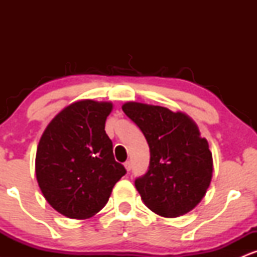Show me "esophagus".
<instances>
[{
	"mask_svg": "<svg viewBox=\"0 0 257 257\" xmlns=\"http://www.w3.org/2000/svg\"><path fill=\"white\" fill-rule=\"evenodd\" d=\"M124 167H125V169L128 170V172H131V169H132V163H131V161H126L125 163H124Z\"/></svg>",
	"mask_w": 257,
	"mask_h": 257,
	"instance_id": "1",
	"label": "esophagus"
}]
</instances>
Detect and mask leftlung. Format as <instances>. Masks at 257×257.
Wrapping results in <instances>:
<instances>
[{"label": "left lung", "instance_id": "8db88e82", "mask_svg": "<svg viewBox=\"0 0 257 257\" xmlns=\"http://www.w3.org/2000/svg\"><path fill=\"white\" fill-rule=\"evenodd\" d=\"M122 110L145 135L149 170L135 180L141 199L153 213L176 217L205 196L213 176L208 141L187 114L162 106L126 102Z\"/></svg>", "mask_w": 257, "mask_h": 257}]
</instances>
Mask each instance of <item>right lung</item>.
<instances>
[{"label": "right lung", "mask_w": 257, "mask_h": 257, "mask_svg": "<svg viewBox=\"0 0 257 257\" xmlns=\"http://www.w3.org/2000/svg\"><path fill=\"white\" fill-rule=\"evenodd\" d=\"M111 102L81 100L59 112L41 137L36 178L58 213L77 220L99 213L126 173L114 161L105 122Z\"/></svg>", "instance_id": "right-lung-1"}]
</instances>
